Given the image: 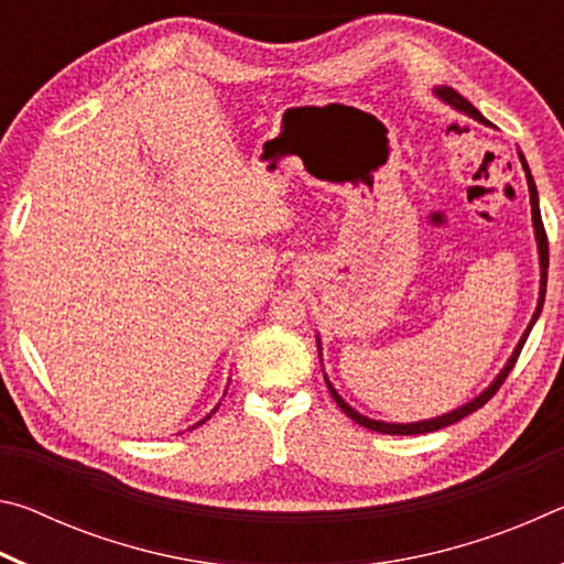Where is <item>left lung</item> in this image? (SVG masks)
Returning a JSON list of instances; mask_svg holds the SVG:
<instances>
[{
    "instance_id": "8db88e82",
    "label": "left lung",
    "mask_w": 564,
    "mask_h": 564,
    "mask_svg": "<svg viewBox=\"0 0 564 564\" xmlns=\"http://www.w3.org/2000/svg\"><path fill=\"white\" fill-rule=\"evenodd\" d=\"M433 94H435V97L441 99L443 104H447V107H453L455 111L465 113V117H470V119H475V121L485 123V127H490V121L485 119L482 113L477 111V109L473 107V104L463 97V94H457V91H455V89H451V87H443V84H441V87H435V89H433ZM518 156H520V164H522V171H524V178H528V191H530L532 228H534V241H538V256H540V295H538V305H534V313H532V318H530V323H528V328H524L522 338L518 340V346H514L512 356L508 358V362H505L500 373L495 376L492 383H490L488 388H485L480 395H475L473 400H467V403H463L460 408L447 410V413H443V415H437V417H427V420H415V423H386V420H376V417H368V415L358 413L356 408H350V405L346 403V400L340 398V393H338L336 388H333V383L328 380V376L323 373V378H326V383H328V390H330L333 400H336V403H338V408L343 410V413H346L350 420H356L358 425L368 427V431H376V433H386V435H420V433H433V431H441V427L453 425V423H457V420H463V417H467L470 413H475L477 408H482V405L488 403V400H490L495 393H498V388L505 383V378H508V373H510L512 366H514V360H518L520 350H522V346H524V340H528L532 326H534V323H538L540 313H542V303H545V289H547V265H550V259H547V236H545V226H542V216H540L538 186H534V178H532V174H530V166H528V161H524L522 151H518ZM316 343H318V356H323L321 336H316ZM321 366H323V358H321Z\"/></svg>"
}]
</instances>
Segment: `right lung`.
Returning <instances> with one entry per match:
<instances>
[{"instance_id": "right-lung-1", "label": "right lung", "mask_w": 564, "mask_h": 564, "mask_svg": "<svg viewBox=\"0 0 564 564\" xmlns=\"http://www.w3.org/2000/svg\"><path fill=\"white\" fill-rule=\"evenodd\" d=\"M224 395H226V393H224ZM218 405H221V403H218ZM218 405H216V408H214V410H212V413H208V415H206V417H204V420H198V423H196V425H202V423H206V420H208V417H212V415H214V413H216V410H218ZM196 425H194V427H196Z\"/></svg>"}]
</instances>
